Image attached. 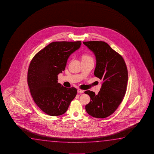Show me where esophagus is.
Listing matches in <instances>:
<instances>
[{
    "mask_svg": "<svg viewBox=\"0 0 154 154\" xmlns=\"http://www.w3.org/2000/svg\"><path fill=\"white\" fill-rule=\"evenodd\" d=\"M78 93H83L84 92V91L79 89L78 90Z\"/></svg>",
    "mask_w": 154,
    "mask_h": 154,
    "instance_id": "34e87169",
    "label": "esophagus"
}]
</instances>
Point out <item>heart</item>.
I'll return each mask as SVG.
<instances>
[{
  "mask_svg": "<svg viewBox=\"0 0 154 154\" xmlns=\"http://www.w3.org/2000/svg\"><path fill=\"white\" fill-rule=\"evenodd\" d=\"M83 59H92V57L89 56V55H84L82 57V60Z\"/></svg>",
  "mask_w": 154,
  "mask_h": 154,
  "instance_id": "obj_1",
  "label": "heart"
}]
</instances>
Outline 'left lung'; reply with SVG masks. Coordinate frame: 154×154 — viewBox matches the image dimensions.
<instances>
[{"label":"left lung","instance_id":"8db88e82","mask_svg":"<svg viewBox=\"0 0 154 154\" xmlns=\"http://www.w3.org/2000/svg\"><path fill=\"white\" fill-rule=\"evenodd\" d=\"M83 43L96 57L94 75L103 81L97 95L90 91H85L91 97L85 107L86 112L93 117L106 118L115 112L125 95L128 79L127 66L122 57L106 42Z\"/></svg>","mask_w":154,"mask_h":154}]
</instances>
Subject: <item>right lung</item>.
<instances>
[{"mask_svg":"<svg viewBox=\"0 0 154 154\" xmlns=\"http://www.w3.org/2000/svg\"><path fill=\"white\" fill-rule=\"evenodd\" d=\"M81 45L80 41L52 42L32 59L27 84L34 102L47 115L63 114L76 95L75 88H66L57 82V75L65 70L69 55Z\"/></svg>","mask_w":154,"mask_h":154,"instance_id":"1","label":"right lung"}]
</instances>
